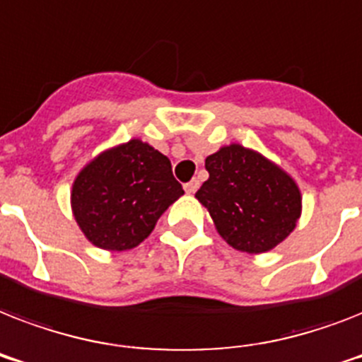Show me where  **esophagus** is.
<instances>
[{"label":"esophagus","instance_id":"34e87169","mask_svg":"<svg viewBox=\"0 0 362 362\" xmlns=\"http://www.w3.org/2000/svg\"><path fill=\"white\" fill-rule=\"evenodd\" d=\"M197 187H199L197 178H193V180H189L187 184H184V189H186V193H189V195L197 192Z\"/></svg>","mask_w":362,"mask_h":362}]
</instances>
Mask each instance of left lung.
<instances>
[{
  "label": "left lung",
  "mask_w": 362,
  "mask_h": 362,
  "mask_svg": "<svg viewBox=\"0 0 362 362\" xmlns=\"http://www.w3.org/2000/svg\"><path fill=\"white\" fill-rule=\"evenodd\" d=\"M204 167L210 176L195 197L235 250L269 252L295 229L300 218V192L272 161L231 144L209 156Z\"/></svg>",
  "instance_id": "obj_1"
}]
</instances>
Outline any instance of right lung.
<instances>
[{
	"mask_svg": "<svg viewBox=\"0 0 362 362\" xmlns=\"http://www.w3.org/2000/svg\"><path fill=\"white\" fill-rule=\"evenodd\" d=\"M180 195L169 158L133 139L99 153L78 173L71 206L93 246L124 252L139 246Z\"/></svg>",
	"mask_w": 362,
	"mask_h": 362,
	"instance_id": "right-lung-1",
	"label": "right lung"
}]
</instances>
